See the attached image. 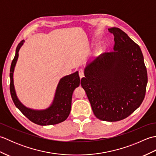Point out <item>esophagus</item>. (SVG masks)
<instances>
[{
  "mask_svg": "<svg viewBox=\"0 0 156 156\" xmlns=\"http://www.w3.org/2000/svg\"><path fill=\"white\" fill-rule=\"evenodd\" d=\"M79 76H80V78H82L83 77H84V70L83 69H80L79 70Z\"/></svg>",
  "mask_w": 156,
  "mask_h": 156,
  "instance_id": "obj_1",
  "label": "esophagus"
}]
</instances>
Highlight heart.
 <instances>
[{
	"label": "heart",
	"mask_w": 156,
	"mask_h": 156,
	"mask_svg": "<svg viewBox=\"0 0 156 156\" xmlns=\"http://www.w3.org/2000/svg\"><path fill=\"white\" fill-rule=\"evenodd\" d=\"M102 50H103V48H98L97 49V53H99V52H101V51H102Z\"/></svg>",
	"instance_id": "1"
}]
</instances>
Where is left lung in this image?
<instances>
[{
	"instance_id": "obj_1",
	"label": "left lung",
	"mask_w": 156,
	"mask_h": 156,
	"mask_svg": "<svg viewBox=\"0 0 156 156\" xmlns=\"http://www.w3.org/2000/svg\"><path fill=\"white\" fill-rule=\"evenodd\" d=\"M108 29L114 35V51L87 63L81 86L96 117L114 122L127 118L141 105L147 74L140 46L119 28Z\"/></svg>"
}]
</instances>
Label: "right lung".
I'll use <instances>...</instances> for the list:
<instances>
[{
    "label": "right lung",
    "mask_w": 156,
    "mask_h": 156,
    "mask_svg": "<svg viewBox=\"0 0 156 156\" xmlns=\"http://www.w3.org/2000/svg\"><path fill=\"white\" fill-rule=\"evenodd\" d=\"M24 42L25 40H22L16 47L15 58L12 61L10 69V90L16 107L31 121L39 125H55L64 121L68 118L71 111L73 92L80 86V80L78 72L65 76L59 80L55 89L54 99L48 108L34 109L27 107L19 101L16 93L13 80V74L19 58V51Z\"/></svg>",
    "instance_id": "1"
}]
</instances>
